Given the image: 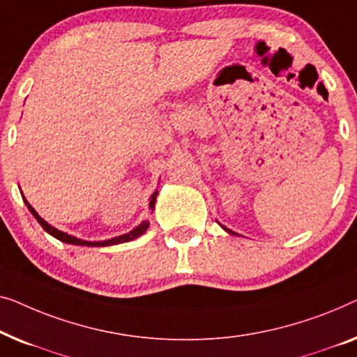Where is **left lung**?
<instances>
[{
  "label": "left lung",
  "mask_w": 357,
  "mask_h": 357,
  "mask_svg": "<svg viewBox=\"0 0 357 357\" xmlns=\"http://www.w3.org/2000/svg\"><path fill=\"white\" fill-rule=\"evenodd\" d=\"M220 227H222V228H223L225 231H227V233H229V234H236V233H234V231H231L229 228H227V227H223V225H220Z\"/></svg>",
  "instance_id": "left-lung-1"
}]
</instances>
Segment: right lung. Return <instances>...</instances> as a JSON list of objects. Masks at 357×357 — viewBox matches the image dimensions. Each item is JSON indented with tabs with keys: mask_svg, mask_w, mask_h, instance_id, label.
<instances>
[{
	"mask_svg": "<svg viewBox=\"0 0 357 357\" xmlns=\"http://www.w3.org/2000/svg\"><path fill=\"white\" fill-rule=\"evenodd\" d=\"M157 195H158V190H155V192L150 195V202H149V208L152 210L153 212V208H155V202H157ZM22 199H24V202H26V205H27V208L30 210V213L33 215L35 217V220H37V222L42 225V228L47 231L48 234H52L53 238H56V239H59L61 241V243H66V244H74V245H89V248H105V245H113V244H121V243H129V241H132V239H135V238H139V236H142L145 231H147V228H149V222L147 220H144L142 223L140 225H137V227H135L132 231H129V233H126V234H121V236H116V238H112V239H105V241H84V239H80V238H76V236H73V234H68V233H64V231H61V229H58V228H54V227H52V225H50L48 222H45V220L40 217V215L35 212V208L32 207V205H30L29 202H27V199L24 197V194H22Z\"/></svg>",
	"mask_w": 357,
	"mask_h": 357,
	"instance_id": "add662e5",
	"label": "right lung"
}]
</instances>
